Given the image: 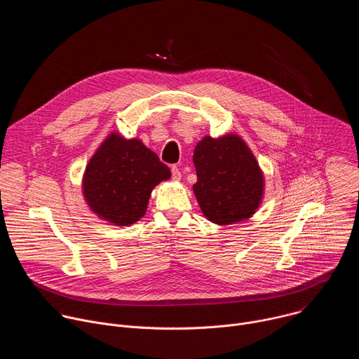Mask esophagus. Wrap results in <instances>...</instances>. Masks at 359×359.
Masks as SVG:
<instances>
[{
	"label": "esophagus",
	"instance_id": "1",
	"mask_svg": "<svg viewBox=\"0 0 359 359\" xmlns=\"http://www.w3.org/2000/svg\"><path fill=\"white\" fill-rule=\"evenodd\" d=\"M172 179L173 180H180L182 179V173H180V170L176 166L172 168Z\"/></svg>",
	"mask_w": 359,
	"mask_h": 359
}]
</instances>
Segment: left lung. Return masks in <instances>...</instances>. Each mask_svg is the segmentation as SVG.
<instances>
[{
	"label": "left lung",
	"mask_w": 359,
	"mask_h": 359,
	"mask_svg": "<svg viewBox=\"0 0 359 359\" xmlns=\"http://www.w3.org/2000/svg\"><path fill=\"white\" fill-rule=\"evenodd\" d=\"M193 162L197 173L193 191L210 222L234 224L259 209L264 190L263 172L240 136H204L194 149Z\"/></svg>",
	"instance_id": "1"
}]
</instances>
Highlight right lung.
I'll use <instances>...</instances> for the list:
<instances>
[{"mask_svg": "<svg viewBox=\"0 0 359 359\" xmlns=\"http://www.w3.org/2000/svg\"><path fill=\"white\" fill-rule=\"evenodd\" d=\"M170 169L139 139L109 135L86 165L83 197L100 219L129 226L144 216L150 193Z\"/></svg>", "mask_w": 359, "mask_h": 359, "instance_id": "obj_1", "label": "right lung"}]
</instances>
